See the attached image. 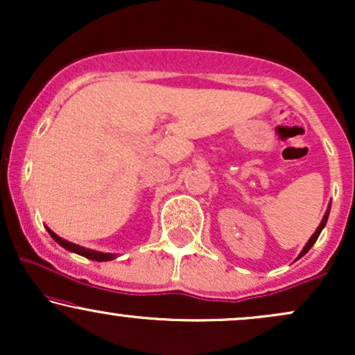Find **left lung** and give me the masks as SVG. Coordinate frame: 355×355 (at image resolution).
Segmentation results:
<instances>
[{"label":"left lung","mask_w":355,"mask_h":355,"mask_svg":"<svg viewBox=\"0 0 355 355\" xmlns=\"http://www.w3.org/2000/svg\"><path fill=\"white\" fill-rule=\"evenodd\" d=\"M329 211H331V205H329V209H327V211H325V215H324V218H322V222H320V225L317 227V230H315V234L312 235L311 239H309V242L305 243V247L302 248V252H300V255H299V259L300 257H304L305 254H307L309 250H311V247L313 245V243H315V240L319 239V235H320V232H322V229H324L325 227V223H327V218H329Z\"/></svg>","instance_id":"left-lung-1"}]
</instances>
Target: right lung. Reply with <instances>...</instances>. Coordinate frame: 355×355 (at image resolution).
<instances>
[{
  "instance_id": "add662e5",
  "label": "right lung",
  "mask_w": 355,
  "mask_h": 355,
  "mask_svg": "<svg viewBox=\"0 0 355 355\" xmlns=\"http://www.w3.org/2000/svg\"><path fill=\"white\" fill-rule=\"evenodd\" d=\"M46 230H48V234H50L53 237V240H56V242H58L61 247L67 248V250H70V252H75V254H78V255L87 257V259H89V260H96V262H108V260L115 259V255H113V254H103V252L89 250V248L80 247V245H76V243L68 242V240L58 237V235H56L55 232H51L50 229H48V227H46Z\"/></svg>"
}]
</instances>
